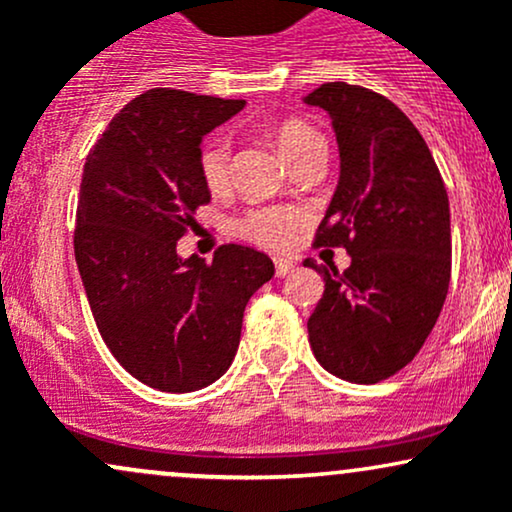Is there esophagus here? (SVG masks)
Here are the masks:
<instances>
[{"mask_svg":"<svg viewBox=\"0 0 512 512\" xmlns=\"http://www.w3.org/2000/svg\"><path fill=\"white\" fill-rule=\"evenodd\" d=\"M274 267H276V276H286V274H291L293 269H296V262L286 260V257H276Z\"/></svg>","mask_w":512,"mask_h":512,"instance_id":"esophagus-1","label":"esophagus"}]
</instances>
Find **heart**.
Listing matches in <instances>:
<instances>
[{
    "label": "heart",
    "instance_id": "b5f03b06",
    "mask_svg": "<svg viewBox=\"0 0 512 512\" xmlns=\"http://www.w3.org/2000/svg\"><path fill=\"white\" fill-rule=\"evenodd\" d=\"M274 144L286 161L296 163L315 146H322V137L313 127L298 120H284L274 127ZM199 178L209 192H223L231 180V149L221 137L207 139L197 156ZM305 223V211L298 207H262L250 209L236 221L238 236L272 250L289 248L298 228Z\"/></svg>",
    "mask_w": 512,
    "mask_h": 512
}]
</instances>
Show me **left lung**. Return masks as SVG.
Returning <instances> with one entry per match:
<instances>
[{
	"label": "left lung",
	"mask_w": 512,
	"mask_h": 512,
	"mask_svg": "<svg viewBox=\"0 0 512 512\" xmlns=\"http://www.w3.org/2000/svg\"><path fill=\"white\" fill-rule=\"evenodd\" d=\"M327 110L339 144V182L315 245L346 248L308 320L320 366L349 383H380L419 354L450 286V204L431 151L395 103L346 81L305 96Z\"/></svg>",
	"instance_id": "left-lung-1"
}]
</instances>
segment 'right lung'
Instances as JSON below:
<instances>
[{"label": "right lung", "mask_w": 512, "mask_h": 512, "mask_svg": "<svg viewBox=\"0 0 512 512\" xmlns=\"http://www.w3.org/2000/svg\"><path fill=\"white\" fill-rule=\"evenodd\" d=\"M243 105L151 88L110 120L81 175L74 257L93 320L117 363L161 392L202 390L226 373L245 305L274 276L264 252L236 243L209 264L178 255L211 199L202 137Z\"/></svg>", "instance_id": "right-lung-1"}]
</instances>
